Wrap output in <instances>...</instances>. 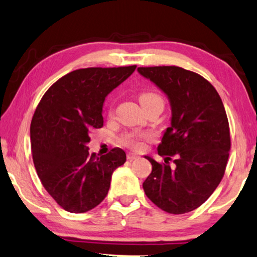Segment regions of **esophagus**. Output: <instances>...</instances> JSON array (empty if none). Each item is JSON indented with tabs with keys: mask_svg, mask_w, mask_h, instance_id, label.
<instances>
[{
	"mask_svg": "<svg viewBox=\"0 0 257 257\" xmlns=\"http://www.w3.org/2000/svg\"><path fill=\"white\" fill-rule=\"evenodd\" d=\"M138 158H139V156H138V154H136V153H127L128 161H133V160H136Z\"/></svg>",
	"mask_w": 257,
	"mask_h": 257,
	"instance_id": "esophagus-1",
	"label": "esophagus"
}]
</instances>
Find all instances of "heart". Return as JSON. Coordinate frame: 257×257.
Segmentation results:
<instances>
[{
  "label": "heart",
  "instance_id": "heart-1",
  "mask_svg": "<svg viewBox=\"0 0 257 257\" xmlns=\"http://www.w3.org/2000/svg\"><path fill=\"white\" fill-rule=\"evenodd\" d=\"M139 102L141 104V106L146 105V104H151V103H155V102H162V98L156 94V92H143L139 96ZM143 135H138L136 132H131V133H126L121 137V143L124 145H127V146H132V147H139L140 146V139L143 138Z\"/></svg>",
  "mask_w": 257,
  "mask_h": 257
}]
</instances>
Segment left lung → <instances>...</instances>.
I'll return each instance as SVG.
<instances>
[{
	"mask_svg": "<svg viewBox=\"0 0 257 257\" xmlns=\"http://www.w3.org/2000/svg\"><path fill=\"white\" fill-rule=\"evenodd\" d=\"M138 72L167 96L172 111L158 147L165 163L145 155L152 173L144 191L161 210L188 213L209 198L224 176L230 150L224 104L213 85L190 70L160 66L139 67Z\"/></svg>",
	"mask_w": 257,
	"mask_h": 257,
	"instance_id": "obj_1",
	"label": "left lung"
}]
</instances>
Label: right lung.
Returning <instances> with one entry per match:
<instances>
[{
  "label": "right lung",
  "mask_w": 257,
  "mask_h": 257,
  "mask_svg": "<svg viewBox=\"0 0 257 257\" xmlns=\"http://www.w3.org/2000/svg\"><path fill=\"white\" fill-rule=\"evenodd\" d=\"M137 66L83 68L58 80L33 114L30 138L33 163L46 191L66 211L84 213L105 198L112 173L126 154L113 148L89 154L90 132L103 126L106 96L131 76Z\"/></svg>",
  "instance_id": "obj_1"
}]
</instances>
